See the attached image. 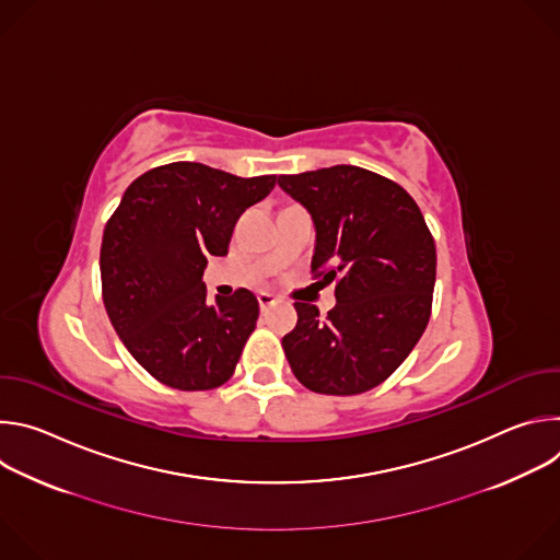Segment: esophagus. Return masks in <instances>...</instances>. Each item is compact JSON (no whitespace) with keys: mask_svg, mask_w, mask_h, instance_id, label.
<instances>
[{"mask_svg":"<svg viewBox=\"0 0 560 560\" xmlns=\"http://www.w3.org/2000/svg\"><path fill=\"white\" fill-rule=\"evenodd\" d=\"M257 301H259V305H261V310H268L270 305H275V301H277V296L272 294V292H259L257 294Z\"/></svg>","mask_w":560,"mask_h":560,"instance_id":"esophagus-1","label":"esophagus"}]
</instances>
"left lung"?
<instances>
[{
	"label": "left lung",
	"mask_w": 560,
	"mask_h": 560,
	"mask_svg": "<svg viewBox=\"0 0 560 560\" xmlns=\"http://www.w3.org/2000/svg\"><path fill=\"white\" fill-rule=\"evenodd\" d=\"M279 186L314 223L312 272L337 283L326 318L294 303L283 337L294 376L312 392L350 396L385 381L430 322L436 248L415 199L359 166L281 175ZM318 281V283H322Z\"/></svg>",
	"instance_id": "left-lung-1"
}]
</instances>
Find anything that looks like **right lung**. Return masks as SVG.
I'll use <instances>...</instances> for the list:
<instances>
[{
  "label": "right lung",
  "instance_id": "right-lung-1",
  "mask_svg": "<svg viewBox=\"0 0 560 560\" xmlns=\"http://www.w3.org/2000/svg\"><path fill=\"white\" fill-rule=\"evenodd\" d=\"M277 175L236 177L177 162L137 177L102 238L110 324L137 363L175 389L223 385L259 318L257 296H206L210 257L228 255L234 223L266 199Z\"/></svg>",
  "mask_w": 560,
  "mask_h": 560
}]
</instances>
